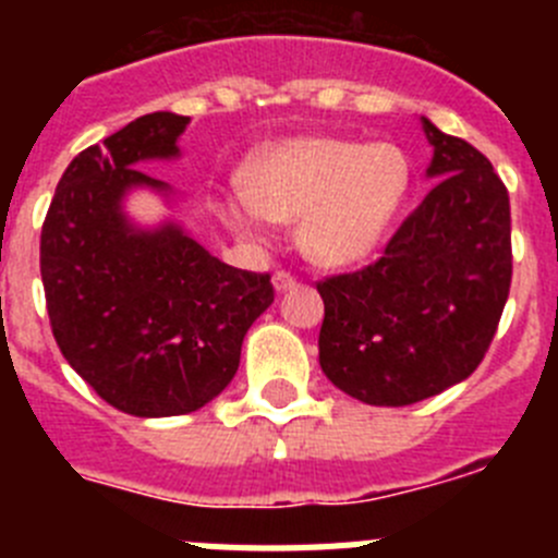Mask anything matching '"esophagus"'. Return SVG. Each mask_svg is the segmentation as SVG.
<instances>
[{
  "instance_id": "esophagus-1",
  "label": "esophagus",
  "mask_w": 558,
  "mask_h": 558,
  "mask_svg": "<svg viewBox=\"0 0 558 558\" xmlns=\"http://www.w3.org/2000/svg\"><path fill=\"white\" fill-rule=\"evenodd\" d=\"M295 284H299V279H295L290 270H276L274 274V288L279 290V293H288V290H293Z\"/></svg>"
}]
</instances>
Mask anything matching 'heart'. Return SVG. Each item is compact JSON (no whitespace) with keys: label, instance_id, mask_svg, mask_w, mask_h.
<instances>
[{"label":"heart","instance_id":"b5f03b06","mask_svg":"<svg viewBox=\"0 0 558 558\" xmlns=\"http://www.w3.org/2000/svg\"><path fill=\"white\" fill-rule=\"evenodd\" d=\"M411 170L393 145L313 136L256 156L245 195L226 204V218L245 231L270 220L302 218V248L322 265H349L372 254L405 198Z\"/></svg>","mask_w":558,"mask_h":558}]
</instances>
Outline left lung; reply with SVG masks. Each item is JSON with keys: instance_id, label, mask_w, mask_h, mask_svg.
Wrapping results in <instances>:
<instances>
[{"instance_id": "8db88e82", "label": "left lung", "mask_w": 558, "mask_h": 558, "mask_svg": "<svg viewBox=\"0 0 558 558\" xmlns=\"http://www.w3.org/2000/svg\"><path fill=\"white\" fill-rule=\"evenodd\" d=\"M422 122L433 190L379 259L315 284L324 374L366 405H413L470 377L511 288L509 190L477 147Z\"/></svg>"}]
</instances>
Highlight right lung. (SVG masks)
I'll list each match as a JSON object with an SVG mask.
<instances>
[{
  "label": "right lung",
  "instance_id": "add662e5",
  "mask_svg": "<svg viewBox=\"0 0 558 558\" xmlns=\"http://www.w3.org/2000/svg\"><path fill=\"white\" fill-rule=\"evenodd\" d=\"M190 117L145 113L77 153L41 226L49 327L100 399L142 418L181 416L218 397L251 324L274 304L270 274L220 263L179 226L136 231L131 186L167 190L136 170L179 156Z\"/></svg>",
  "mask_w": 558,
  "mask_h": 558
}]
</instances>
